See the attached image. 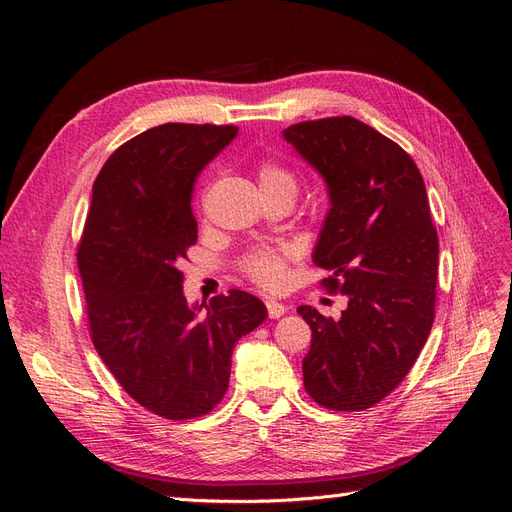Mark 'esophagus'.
<instances>
[{"instance_id":"1","label":"esophagus","mask_w":512,"mask_h":512,"mask_svg":"<svg viewBox=\"0 0 512 512\" xmlns=\"http://www.w3.org/2000/svg\"><path fill=\"white\" fill-rule=\"evenodd\" d=\"M267 312H269V318H282L286 314V305L277 301H267Z\"/></svg>"}]
</instances>
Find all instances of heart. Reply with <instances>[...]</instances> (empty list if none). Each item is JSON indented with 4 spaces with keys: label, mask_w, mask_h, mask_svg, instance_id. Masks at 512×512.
I'll return each instance as SVG.
<instances>
[{
    "label": "heart",
    "mask_w": 512,
    "mask_h": 512,
    "mask_svg": "<svg viewBox=\"0 0 512 512\" xmlns=\"http://www.w3.org/2000/svg\"><path fill=\"white\" fill-rule=\"evenodd\" d=\"M258 179H260L262 190H286L292 196L297 194V177H294L282 164H275V162L262 164L258 170ZM243 269L258 286L275 290L286 282V254L280 250L252 252L245 258Z\"/></svg>",
    "instance_id": "1"
}]
</instances>
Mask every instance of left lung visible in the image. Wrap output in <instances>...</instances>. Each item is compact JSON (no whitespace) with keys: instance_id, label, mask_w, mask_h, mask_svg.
<instances>
[{"instance_id":"8db88e82","label":"left lung","mask_w":512,"mask_h":512,"mask_svg":"<svg viewBox=\"0 0 512 512\" xmlns=\"http://www.w3.org/2000/svg\"><path fill=\"white\" fill-rule=\"evenodd\" d=\"M282 136L327 183L312 258L348 301L337 320L297 309L312 329L303 384L316 404L359 412L406 378L431 331L438 232L425 181L404 149L354 117L303 121Z\"/></svg>"}]
</instances>
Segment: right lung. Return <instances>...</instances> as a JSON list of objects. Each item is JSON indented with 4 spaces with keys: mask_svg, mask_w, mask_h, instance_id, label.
<instances>
[{
    "mask_svg": "<svg viewBox=\"0 0 512 512\" xmlns=\"http://www.w3.org/2000/svg\"><path fill=\"white\" fill-rule=\"evenodd\" d=\"M239 128L162 123L102 166L79 245L94 346L134 401L170 421L203 416L228 389L232 348L267 307L254 294L190 305L181 260L196 243L194 181Z\"/></svg>",
    "mask_w": 512,
    "mask_h": 512,
    "instance_id": "add662e5",
    "label": "right lung"
}]
</instances>
